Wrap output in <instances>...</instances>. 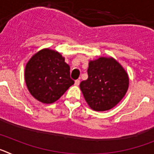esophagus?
<instances>
[{"label": "esophagus", "mask_w": 154, "mask_h": 154, "mask_svg": "<svg viewBox=\"0 0 154 154\" xmlns=\"http://www.w3.org/2000/svg\"><path fill=\"white\" fill-rule=\"evenodd\" d=\"M79 83H80V81L79 79H77V80H75V85H79Z\"/></svg>", "instance_id": "1"}]
</instances>
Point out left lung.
Returning a JSON list of instances; mask_svg holds the SVG:
<instances>
[{"label":"left lung","instance_id":"1","mask_svg":"<svg viewBox=\"0 0 154 154\" xmlns=\"http://www.w3.org/2000/svg\"><path fill=\"white\" fill-rule=\"evenodd\" d=\"M88 79L80 89L89 106L95 111H106L122 100L129 88V76L124 68L112 57L91 60Z\"/></svg>","mask_w":154,"mask_h":154}]
</instances>
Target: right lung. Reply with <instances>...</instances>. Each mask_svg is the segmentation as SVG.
<instances>
[{
    "mask_svg": "<svg viewBox=\"0 0 154 154\" xmlns=\"http://www.w3.org/2000/svg\"><path fill=\"white\" fill-rule=\"evenodd\" d=\"M24 79L31 95L45 104L55 103L75 82L70 67L58 51L44 48L35 53L26 64Z\"/></svg>",
    "mask_w": 154,
    "mask_h": 154,
    "instance_id": "obj_1",
    "label": "right lung"
}]
</instances>
